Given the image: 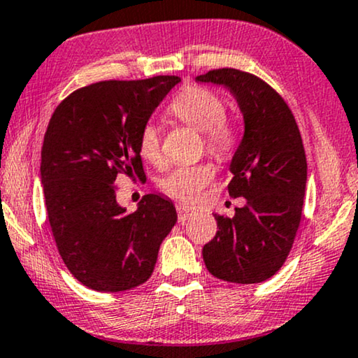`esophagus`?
I'll use <instances>...</instances> for the list:
<instances>
[{"label":"esophagus","instance_id":"obj_1","mask_svg":"<svg viewBox=\"0 0 358 358\" xmlns=\"http://www.w3.org/2000/svg\"><path fill=\"white\" fill-rule=\"evenodd\" d=\"M176 213H178L180 223H185V221L192 218V216H194V213H196V211H194L193 208H189L187 205H182V203H180V205H176Z\"/></svg>","mask_w":358,"mask_h":358}]
</instances>
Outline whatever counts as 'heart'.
Here are the masks:
<instances>
[{
  "instance_id": "b5f03b06",
  "label": "heart",
  "mask_w": 358,
  "mask_h": 358,
  "mask_svg": "<svg viewBox=\"0 0 358 358\" xmlns=\"http://www.w3.org/2000/svg\"><path fill=\"white\" fill-rule=\"evenodd\" d=\"M170 114L203 134L205 148L216 157H229L238 145L234 127L224 119V102L215 92L200 85H188L170 103ZM138 150L152 164L160 162V134L158 127L148 122L138 135ZM215 169L210 164L175 166L162 178V188L180 201H194L201 189L211 182Z\"/></svg>"
}]
</instances>
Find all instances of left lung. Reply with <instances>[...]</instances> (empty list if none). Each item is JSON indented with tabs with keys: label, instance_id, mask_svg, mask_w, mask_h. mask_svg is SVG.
Segmentation results:
<instances>
[{
	"label": "left lung",
	"instance_id": "8db88e82",
	"mask_svg": "<svg viewBox=\"0 0 358 358\" xmlns=\"http://www.w3.org/2000/svg\"><path fill=\"white\" fill-rule=\"evenodd\" d=\"M194 80L229 90L244 122L228 192L246 205L231 218L215 215L218 231L203 246V261L218 279L262 282L284 264L301 223L307 162L299 129L282 97L256 76L216 69Z\"/></svg>",
	"mask_w": 358,
	"mask_h": 358
}]
</instances>
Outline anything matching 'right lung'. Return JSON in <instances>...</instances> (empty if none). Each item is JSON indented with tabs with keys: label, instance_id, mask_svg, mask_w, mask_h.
<instances>
[{
	"label": "right lung",
	"instance_id": "right-lung-1",
	"mask_svg": "<svg viewBox=\"0 0 358 358\" xmlns=\"http://www.w3.org/2000/svg\"><path fill=\"white\" fill-rule=\"evenodd\" d=\"M180 80L90 84L66 97L49 120L41 152L49 224L62 261L85 287L120 292L145 282L176 223L173 203L155 193L129 215L117 203L115 178H145L140 130Z\"/></svg>",
	"mask_w": 358,
	"mask_h": 358
}]
</instances>
